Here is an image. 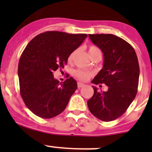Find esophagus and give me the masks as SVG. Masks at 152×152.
<instances>
[{
    "instance_id": "34e87169",
    "label": "esophagus",
    "mask_w": 152,
    "mask_h": 152,
    "mask_svg": "<svg viewBox=\"0 0 152 152\" xmlns=\"http://www.w3.org/2000/svg\"><path fill=\"white\" fill-rule=\"evenodd\" d=\"M77 85H78V87H79V88H81V87H84V86H85V84L82 83V82H78Z\"/></svg>"
}]
</instances>
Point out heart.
<instances>
[{"instance_id":"heart-1","label":"heart","mask_w":152,"mask_h":152,"mask_svg":"<svg viewBox=\"0 0 152 152\" xmlns=\"http://www.w3.org/2000/svg\"><path fill=\"white\" fill-rule=\"evenodd\" d=\"M76 50H74V51H73L70 54V56H69L68 57L69 62H71V61L73 59V58H74V56H75V53H76ZM88 52L90 57H92V56H94V55L98 54V53H101V54H102V51H101L100 49L96 46H93V45L89 47ZM73 74H74V76H76L78 79H79V80L81 81H84V82L87 81L92 76H93V73H90V72L85 71V70H75Z\"/></svg>"}]
</instances>
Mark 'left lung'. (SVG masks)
<instances>
[{
    "instance_id": "obj_1",
    "label": "left lung",
    "mask_w": 152,
    "mask_h": 152,
    "mask_svg": "<svg viewBox=\"0 0 152 152\" xmlns=\"http://www.w3.org/2000/svg\"><path fill=\"white\" fill-rule=\"evenodd\" d=\"M90 40L104 53L103 68L93 80L108 86L107 92L93 87L94 94L87 101L90 113L103 121L122 115L137 93L140 67L135 51L122 38L110 34H89Z\"/></svg>"
}]
</instances>
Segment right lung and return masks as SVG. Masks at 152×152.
<instances>
[{
  "mask_svg": "<svg viewBox=\"0 0 152 152\" xmlns=\"http://www.w3.org/2000/svg\"><path fill=\"white\" fill-rule=\"evenodd\" d=\"M87 37L45 31L33 38L24 49L18 64L20 93L26 106L38 117L51 118L66 108L77 83L72 77L60 83L53 72L67 65L70 53Z\"/></svg>",
  "mask_w": 152,
  "mask_h": 152,
  "instance_id": "right-lung-1",
  "label": "right lung"
}]
</instances>
